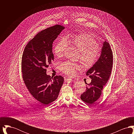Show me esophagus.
<instances>
[{
	"instance_id": "obj_1",
	"label": "esophagus",
	"mask_w": 134,
	"mask_h": 134,
	"mask_svg": "<svg viewBox=\"0 0 134 134\" xmlns=\"http://www.w3.org/2000/svg\"><path fill=\"white\" fill-rule=\"evenodd\" d=\"M66 81H72V82H73L75 81V79L73 78H70V77H68L67 79H66Z\"/></svg>"
}]
</instances>
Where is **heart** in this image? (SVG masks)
Masks as SVG:
<instances>
[{"instance_id": "heart-1", "label": "heart", "mask_w": 134, "mask_h": 134, "mask_svg": "<svg viewBox=\"0 0 134 134\" xmlns=\"http://www.w3.org/2000/svg\"><path fill=\"white\" fill-rule=\"evenodd\" d=\"M68 44L75 46L81 53L80 60L84 67H91L97 61L99 56L98 45L93 34L82 32L72 35L67 38L61 39L54 47L55 55L59 57L62 56ZM59 67L62 72L69 75L74 74L75 70L79 68L78 64L69 61L60 62Z\"/></svg>"}]
</instances>
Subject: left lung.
I'll use <instances>...</instances> for the list:
<instances>
[{
    "instance_id": "obj_1",
    "label": "left lung",
    "mask_w": 134,
    "mask_h": 134,
    "mask_svg": "<svg viewBox=\"0 0 134 134\" xmlns=\"http://www.w3.org/2000/svg\"><path fill=\"white\" fill-rule=\"evenodd\" d=\"M100 56L90 68L86 75L91 79L85 92L81 95V99L88 104L94 103L102 94L103 87L106 84L111 74L113 67V52L108 42L102 43Z\"/></svg>"
}]
</instances>
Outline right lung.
<instances>
[{"label":"right lung","mask_w":134,"mask_h":134,"mask_svg":"<svg viewBox=\"0 0 134 134\" xmlns=\"http://www.w3.org/2000/svg\"><path fill=\"white\" fill-rule=\"evenodd\" d=\"M65 29L56 25L38 32L26 45L23 53L21 68L23 77L32 96L43 105L55 101L64 82V78H52L46 73V68L54 56L53 42Z\"/></svg>","instance_id":"add662e5"}]
</instances>
